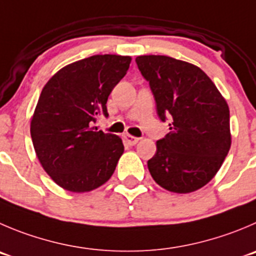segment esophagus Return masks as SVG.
<instances>
[{
	"instance_id": "1",
	"label": "esophagus",
	"mask_w": 256,
	"mask_h": 256,
	"mask_svg": "<svg viewBox=\"0 0 256 256\" xmlns=\"http://www.w3.org/2000/svg\"><path fill=\"white\" fill-rule=\"evenodd\" d=\"M124 140H126V142L128 143L130 146H134V144H137L138 142H140V138L133 137V136H130V134L124 136Z\"/></svg>"
}]
</instances>
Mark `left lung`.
I'll return each instance as SVG.
<instances>
[{
    "instance_id": "left-lung-1",
    "label": "left lung",
    "mask_w": 256,
    "mask_h": 256,
    "mask_svg": "<svg viewBox=\"0 0 256 256\" xmlns=\"http://www.w3.org/2000/svg\"><path fill=\"white\" fill-rule=\"evenodd\" d=\"M150 82L170 133L156 143L147 162L150 176L164 190L190 194L208 184L222 166L231 146L230 110L212 80L191 62L164 55L136 58Z\"/></svg>"
}]
</instances>
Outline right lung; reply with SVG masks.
<instances>
[{
  "label": "right lung",
  "instance_id": "1",
  "mask_svg": "<svg viewBox=\"0 0 256 256\" xmlns=\"http://www.w3.org/2000/svg\"><path fill=\"white\" fill-rule=\"evenodd\" d=\"M132 58L94 55L62 68L50 78L31 116L36 156L46 174L66 191L82 194L106 184L124 152L122 138L93 126L106 113L113 88Z\"/></svg>",
  "mask_w": 256,
  "mask_h": 256
}]
</instances>
